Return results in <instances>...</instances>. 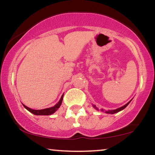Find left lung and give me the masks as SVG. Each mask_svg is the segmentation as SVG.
Returning a JSON list of instances; mask_svg holds the SVG:
<instances>
[{"instance_id": "obj_1", "label": "left lung", "mask_w": 155, "mask_h": 155, "mask_svg": "<svg viewBox=\"0 0 155 155\" xmlns=\"http://www.w3.org/2000/svg\"><path fill=\"white\" fill-rule=\"evenodd\" d=\"M131 101V100H130ZM130 101H129V102H128L126 104H125L124 106H123V107H120V108H118V109H114V110H109V111H105V113H107V114H116V113H118V111H121V110H123V109H124L125 108H126L127 106H128V104H129V103L130 102ZM93 107H94L95 109H96L97 110H98V109H97V108L95 107V106H93ZM101 111H103V109H101Z\"/></svg>"}]
</instances>
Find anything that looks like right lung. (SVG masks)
<instances>
[{
    "mask_svg": "<svg viewBox=\"0 0 155 155\" xmlns=\"http://www.w3.org/2000/svg\"><path fill=\"white\" fill-rule=\"evenodd\" d=\"M63 94L61 97V98L58 103L56 104V105L54 106V107H50V108H47V109H41V110H35L32 109H30V108L26 107V106L22 104V105L24 106V107L27 110H28L29 112H31V114H35V115H51V114H54L56 112L57 110L58 109V108L60 107V106L61 105V103H62L63 101Z\"/></svg>",
    "mask_w": 155,
    "mask_h": 155,
    "instance_id": "obj_1",
    "label": "right lung"
}]
</instances>
